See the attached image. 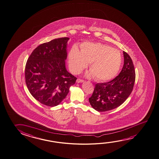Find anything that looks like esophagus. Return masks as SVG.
Wrapping results in <instances>:
<instances>
[{
    "label": "esophagus",
    "instance_id": "1",
    "mask_svg": "<svg viewBox=\"0 0 159 159\" xmlns=\"http://www.w3.org/2000/svg\"><path fill=\"white\" fill-rule=\"evenodd\" d=\"M83 82H84V80H83V79H78L76 80V83H83Z\"/></svg>",
    "mask_w": 159,
    "mask_h": 159
}]
</instances>
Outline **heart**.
Instances as JSON below:
<instances>
[{
    "mask_svg": "<svg viewBox=\"0 0 159 159\" xmlns=\"http://www.w3.org/2000/svg\"><path fill=\"white\" fill-rule=\"evenodd\" d=\"M119 50L108 45L86 43L81 46L80 52L73 47L69 54V63L72 72L79 74L90 63L89 76L99 81H105L116 75L122 64Z\"/></svg>",
    "mask_w": 159,
    "mask_h": 159,
    "instance_id": "obj_1",
    "label": "heart"
}]
</instances>
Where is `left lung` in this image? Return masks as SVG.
<instances>
[{
  "instance_id": "1",
  "label": "left lung",
  "mask_w": 159,
  "mask_h": 159,
  "mask_svg": "<svg viewBox=\"0 0 159 159\" xmlns=\"http://www.w3.org/2000/svg\"><path fill=\"white\" fill-rule=\"evenodd\" d=\"M124 63L122 70L112 80L95 85L89 99L91 107L100 112L114 109L124 102L133 91L135 81V71L133 60L123 51Z\"/></svg>"
}]
</instances>
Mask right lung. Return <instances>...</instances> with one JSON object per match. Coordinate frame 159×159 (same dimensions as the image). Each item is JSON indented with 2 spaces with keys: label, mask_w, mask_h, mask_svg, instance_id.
<instances>
[{
  "label": "right lung",
  "mask_w": 159,
  "mask_h": 159,
  "mask_svg": "<svg viewBox=\"0 0 159 159\" xmlns=\"http://www.w3.org/2000/svg\"><path fill=\"white\" fill-rule=\"evenodd\" d=\"M69 39L61 38L40 45L26 61L27 88L35 99L48 107L59 104L77 79L65 68Z\"/></svg>",
  "instance_id": "1"
}]
</instances>
